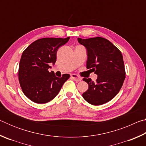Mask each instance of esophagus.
<instances>
[{
	"instance_id": "esophagus-1",
	"label": "esophagus",
	"mask_w": 146,
	"mask_h": 146,
	"mask_svg": "<svg viewBox=\"0 0 146 146\" xmlns=\"http://www.w3.org/2000/svg\"><path fill=\"white\" fill-rule=\"evenodd\" d=\"M71 77L72 78L73 80L76 81V82H80V80H82V78L77 75H75V74H73V75H71Z\"/></svg>"
}]
</instances>
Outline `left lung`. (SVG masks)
Masks as SVG:
<instances>
[{"instance_id":"8db88e82","label":"left lung","mask_w":146,"mask_h":146,"mask_svg":"<svg viewBox=\"0 0 146 146\" xmlns=\"http://www.w3.org/2000/svg\"><path fill=\"white\" fill-rule=\"evenodd\" d=\"M78 42L87 49L86 68L98 75L96 82L91 78H83L89 88L82 97L90 104H104L117 95L125 80L122 53L110 40L99 36L86 39L78 38Z\"/></svg>"}]
</instances>
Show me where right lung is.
Listing matches in <instances>:
<instances>
[{
    "instance_id": "add662e5",
    "label": "right lung",
    "mask_w": 146,
    "mask_h": 146,
    "mask_svg": "<svg viewBox=\"0 0 146 146\" xmlns=\"http://www.w3.org/2000/svg\"><path fill=\"white\" fill-rule=\"evenodd\" d=\"M70 37L42 38L31 43L23 51L19 68V80L23 93L37 104L47 103L59 93L64 83L70 77L64 74L56 77L49 72L50 63L55 64L56 52Z\"/></svg>"
}]
</instances>
